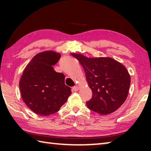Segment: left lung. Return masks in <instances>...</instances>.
<instances>
[{"label":"left lung","instance_id":"8db88e82","mask_svg":"<svg viewBox=\"0 0 151 151\" xmlns=\"http://www.w3.org/2000/svg\"><path fill=\"white\" fill-rule=\"evenodd\" d=\"M60 55L52 50L36 55L25 67L19 82L24 103L36 114L48 116L59 111L71 94L65 75L53 66Z\"/></svg>","mask_w":151,"mask_h":151}]
</instances>
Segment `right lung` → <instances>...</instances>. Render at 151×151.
Returning a JSON list of instances; mask_svg holds the SVG:
<instances>
[{
  "label": "right lung",
  "instance_id": "right-lung-1",
  "mask_svg": "<svg viewBox=\"0 0 151 151\" xmlns=\"http://www.w3.org/2000/svg\"><path fill=\"white\" fill-rule=\"evenodd\" d=\"M85 73L93 96L86 105L91 111L109 114L124 103L129 94L131 77L126 67L111 58H87L75 54Z\"/></svg>",
  "mask_w": 151,
  "mask_h": 151
}]
</instances>
